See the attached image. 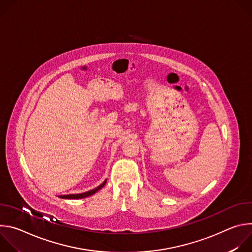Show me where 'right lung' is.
<instances>
[{
  "label": "right lung",
  "instance_id": "1",
  "mask_svg": "<svg viewBox=\"0 0 252 252\" xmlns=\"http://www.w3.org/2000/svg\"><path fill=\"white\" fill-rule=\"evenodd\" d=\"M105 183H106V179L105 181L100 185V186H98L97 188H95V189H92V190H89V191H87V192H83V193H78V194H67V195H60L59 197H61V198H65V199H79V198H84V197H88V196H90V195H93L94 193H95L97 190H99L100 189H102L103 187H104V185H105Z\"/></svg>",
  "mask_w": 252,
  "mask_h": 252
}]
</instances>
